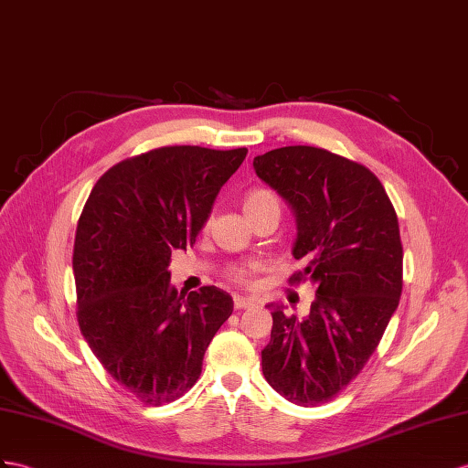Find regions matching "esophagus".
I'll return each instance as SVG.
<instances>
[{
  "instance_id": "esophagus-1",
  "label": "esophagus",
  "mask_w": 468,
  "mask_h": 468,
  "mask_svg": "<svg viewBox=\"0 0 468 468\" xmlns=\"http://www.w3.org/2000/svg\"><path fill=\"white\" fill-rule=\"evenodd\" d=\"M257 303L253 301V298H245V296H235L233 298V306L235 310H243V308H249V306H255Z\"/></svg>"
}]
</instances>
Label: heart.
Segmentation results:
<instances>
[{
	"mask_svg": "<svg viewBox=\"0 0 468 468\" xmlns=\"http://www.w3.org/2000/svg\"><path fill=\"white\" fill-rule=\"evenodd\" d=\"M271 206L281 207L277 196H274L272 191H269V189H250L249 194L245 196V201H243L247 218H249V215H253V213L265 209V207H271ZM257 271H259L257 262L231 265L229 269H227V277H229V281H233L237 284H250V282H253V277H255Z\"/></svg>",
	"mask_w": 468,
	"mask_h": 468,
	"instance_id": "heart-1",
	"label": "heart"
}]
</instances>
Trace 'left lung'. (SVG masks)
Returning <instances> with one entry per match:
<instances>
[{
  "label": "left lung",
  "mask_w": 468,
  "mask_h": 468,
  "mask_svg": "<svg viewBox=\"0 0 468 468\" xmlns=\"http://www.w3.org/2000/svg\"><path fill=\"white\" fill-rule=\"evenodd\" d=\"M253 165L296 213L292 255L306 267L289 282L316 284L304 320L272 308L262 374L282 398L314 407L364 369L399 304L398 213L369 167L324 148L284 146L257 155Z\"/></svg>",
  "instance_id": "obj_1"
}]
</instances>
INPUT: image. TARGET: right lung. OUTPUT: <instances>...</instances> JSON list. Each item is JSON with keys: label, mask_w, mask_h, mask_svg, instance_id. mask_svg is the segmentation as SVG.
Returning a JSON list of instances; mask_svg holds the SVG:
<instances>
[{"label": "right lung", "mask_w": 468, "mask_h": 468, "mask_svg": "<svg viewBox=\"0 0 468 468\" xmlns=\"http://www.w3.org/2000/svg\"><path fill=\"white\" fill-rule=\"evenodd\" d=\"M247 148L164 146L106 170L82 207L73 249L77 320L112 379L146 405L194 388L231 296L170 286L174 249L196 243Z\"/></svg>", "instance_id": "add662e5"}]
</instances>
